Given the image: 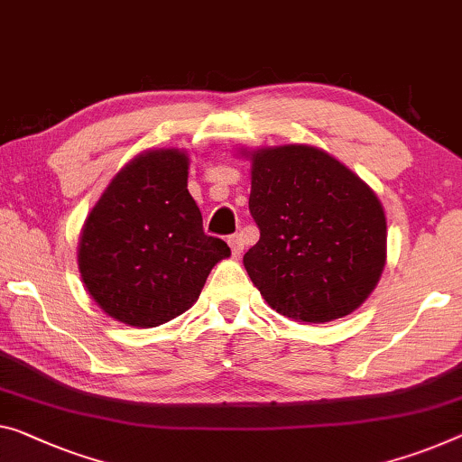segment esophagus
Wrapping results in <instances>:
<instances>
[{
    "instance_id": "34e87169",
    "label": "esophagus",
    "mask_w": 462,
    "mask_h": 462,
    "mask_svg": "<svg viewBox=\"0 0 462 462\" xmlns=\"http://www.w3.org/2000/svg\"><path fill=\"white\" fill-rule=\"evenodd\" d=\"M228 245H230V249H232V254H234V257H238V254L243 253V249H245L243 234H232V236H228Z\"/></svg>"
}]
</instances>
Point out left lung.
<instances>
[{
    "label": "left lung",
    "mask_w": 462,
    "mask_h": 462,
    "mask_svg": "<svg viewBox=\"0 0 462 462\" xmlns=\"http://www.w3.org/2000/svg\"><path fill=\"white\" fill-rule=\"evenodd\" d=\"M249 211L259 240L243 261L278 313L326 323L375 288L388 236L382 203L326 151L286 144L253 153Z\"/></svg>",
    "instance_id": "obj_1"
}]
</instances>
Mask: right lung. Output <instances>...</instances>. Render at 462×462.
I'll return each instance as SVG.
<instances>
[{
    "instance_id": "obj_1",
    "label": "right lung",
    "mask_w": 462,
    "mask_h": 462,
    "mask_svg": "<svg viewBox=\"0 0 462 462\" xmlns=\"http://www.w3.org/2000/svg\"><path fill=\"white\" fill-rule=\"evenodd\" d=\"M189 157L147 151L118 171L88 213L79 245L82 282L114 319L155 328L199 299L211 267L230 254L208 236L187 189Z\"/></svg>"
}]
</instances>
